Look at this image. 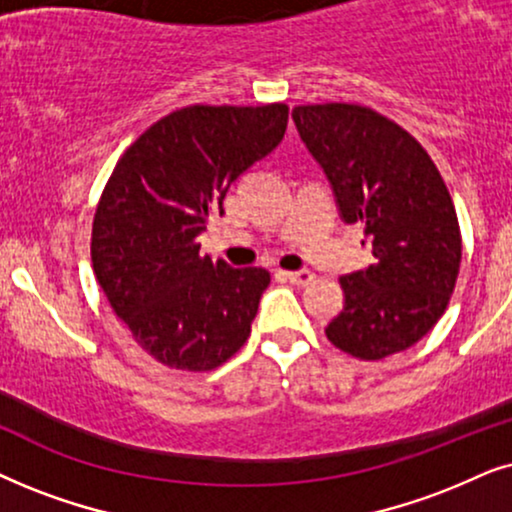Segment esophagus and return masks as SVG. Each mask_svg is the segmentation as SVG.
<instances>
[{"mask_svg":"<svg viewBox=\"0 0 512 512\" xmlns=\"http://www.w3.org/2000/svg\"><path fill=\"white\" fill-rule=\"evenodd\" d=\"M285 278H288V281L292 283V285H311L313 283V276L311 271H285Z\"/></svg>","mask_w":512,"mask_h":512,"instance_id":"esophagus-1","label":"esophagus"}]
</instances>
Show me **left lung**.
<instances>
[{"label":"left lung","mask_w":512,"mask_h":512,"mask_svg":"<svg viewBox=\"0 0 512 512\" xmlns=\"http://www.w3.org/2000/svg\"><path fill=\"white\" fill-rule=\"evenodd\" d=\"M292 119L344 222H360L374 255L365 271L339 278L346 299L327 339L358 360L410 349L445 313L459 278L461 229L440 170L417 138L367 105H299Z\"/></svg>","instance_id":"left-lung-1"}]
</instances>
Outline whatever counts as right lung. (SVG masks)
Wrapping results in <instances>:
<instances>
[{
	"label": "right lung",
	"instance_id": "1",
	"mask_svg": "<svg viewBox=\"0 0 512 512\" xmlns=\"http://www.w3.org/2000/svg\"><path fill=\"white\" fill-rule=\"evenodd\" d=\"M288 105H189L121 154L91 231L95 281L145 353L210 372L241 351L271 276L201 255L196 236L231 182L274 152Z\"/></svg>",
	"mask_w": 512,
	"mask_h": 512
}]
</instances>
